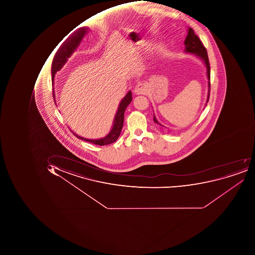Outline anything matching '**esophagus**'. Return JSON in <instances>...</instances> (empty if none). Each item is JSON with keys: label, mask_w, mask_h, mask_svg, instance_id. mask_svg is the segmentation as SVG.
Returning a JSON list of instances; mask_svg holds the SVG:
<instances>
[{"label": "esophagus", "mask_w": 255, "mask_h": 255, "mask_svg": "<svg viewBox=\"0 0 255 255\" xmlns=\"http://www.w3.org/2000/svg\"><path fill=\"white\" fill-rule=\"evenodd\" d=\"M134 93L137 95H140V94H142L145 93V87L144 86L141 84V83H138L136 86H135V88H134Z\"/></svg>", "instance_id": "1"}]
</instances>
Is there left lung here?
<instances>
[{
    "instance_id": "obj_1",
    "label": "left lung",
    "mask_w": 255,
    "mask_h": 255,
    "mask_svg": "<svg viewBox=\"0 0 255 255\" xmlns=\"http://www.w3.org/2000/svg\"><path fill=\"white\" fill-rule=\"evenodd\" d=\"M184 43H185V52H186V53H193V54L196 55L197 57H199L205 64V67H206L207 69V77H208V98H207V103H208L210 96V64L206 48L204 47L203 43H202L201 40L198 38V36L195 34L193 29L191 28V27H188V35H187ZM153 120L155 124L161 126V124L158 123L156 118H155L154 114Z\"/></svg>"
}]
</instances>
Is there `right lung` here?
I'll return each mask as SVG.
<instances>
[{"mask_svg":"<svg viewBox=\"0 0 255 255\" xmlns=\"http://www.w3.org/2000/svg\"><path fill=\"white\" fill-rule=\"evenodd\" d=\"M88 31V27H83L77 29L63 41V43L59 47L57 53L53 57V62H52L51 73L53 85L54 83L56 73L59 71L67 63L68 58H70L73 52L77 50V47L80 45V42ZM53 98H55L54 91H53ZM131 99L132 98H131V91H128V94L120 102L118 110H117V114L114 118V125H113L111 131H110L108 135H106L104 138H99V139H88V138L80 136L73 131V135L80 139L84 140V141L95 144V145H105L113 143L114 141H117L121 133L122 128L124 126V113H125L126 109L128 107V104L131 103Z\"/></svg>","mask_w":255,"mask_h":255,"instance_id":"add662e5","label":"right lung"}]
</instances>
